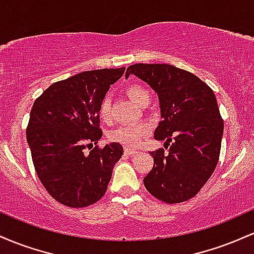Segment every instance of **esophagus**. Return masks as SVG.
<instances>
[{
    "label": "esophagus",
    "mask_w": 254,
    "mask_h": 254,
    "mask_svg": "<svg viewBox=\"0 0 254 254\" xmlns=\"http://www.w3.org/2000/svg\"><path fill=\"white\" fill-rule=\"evenodd\" d=\"M125 154H127V155H135V154H138V150L137 149H133V148H125Z\"/></svg>",
    "instance_id": "1"
}]
</instances>
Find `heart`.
Returning a JSON list of instances; mask_svg holds the SVG:
<instances>
[{"instance_id": "obj_1", "label": "heart", "mask_w": 254, "mask_h": 254, "mask_svg": "<svg viewBox=\"0 0 254 254\" xmlns=\"http://www.w3.org/2000/svg\"><path fill=\"white\" fill-rule=\"evenodd\" d=\"M127 94L133 103L138 106H147L150 103V93L142 84H130L127 87ZM99 118L104 123H110L112 118L111 113V103L109 98H104L99 105ZM150 127L145 123L138 124H125L118 127L117 129L112 130L109 133L110 141L117 142V143L127 145V147H135L139 143L142 137L147 136L149 133Z\"/></svg>"}]
</instances>
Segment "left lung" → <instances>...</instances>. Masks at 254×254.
<instances>
[{"mask_svg": "<svg viewBox=\"0 0 254 254\" xmlns=\"http://www.w3.org/2000/svg\"><path fill=\"white\" fill-rule=\"evenodd\" d=\"M136 75L159 95L162 121L154 132L164 148L150 151L154 165L143 178L157 199L176 204L199 192L220 159L223 119L210 87L190 71L170 64L137 63L125 77Z\"/></svg>", "mask_w": 254, "mask_h": 254, "instance_id": "obj_1", "label": "left lung"}]
</instances>
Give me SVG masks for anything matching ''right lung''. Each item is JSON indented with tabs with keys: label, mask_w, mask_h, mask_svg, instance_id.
I'll return each instance as SVG.
<instances>
[{
	"label": "right lung",
	"mask_w": 254,
	"mask_h": 254,
	"mask_svg": "<svg viewBox=\"0 0 254 254\" xmlns=\"http://www.w3.org/2000/svg\"><path fill=\"white\" fill-rule=\"evenodd\" d=\"M125 68L83 71L52 83L34 101L26 136L32 161L45 190L70 208L97 203L107 190L119 143L95 145L103 136L99 105Z\"/></svg>",
	"instance_id": "right-lung-1"
}]
</instances>
